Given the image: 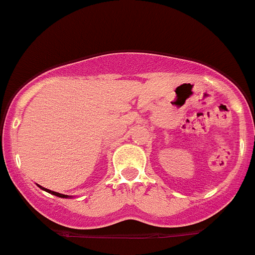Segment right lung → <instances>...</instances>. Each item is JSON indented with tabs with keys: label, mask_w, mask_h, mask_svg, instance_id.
Wrapping results in <instances>:
<instances>
[{
	"label": "right lung",
	"mask_w": 255,
	"mask_h": 255,
	"mask_svg": "<svg viewBox=\"0 0 255 255\" xmlns=\"http://www.w3.org/2000/svg\"><path fill=\"white\" fill-rule=\"evenodd\" d=\"M49 192V193H51V194H54V196H57V197H63V198H65V197H67L66 196V194H61V193H57V192H51V190H49V189H46Z\"/></svg>",
	"instance_id": "add662e5"
}]
</instances>
